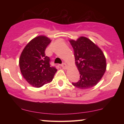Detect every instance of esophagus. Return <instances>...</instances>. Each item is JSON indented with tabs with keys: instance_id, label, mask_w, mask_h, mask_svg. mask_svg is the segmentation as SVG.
<instances>
[{
	"instance_id": "1",
	"label": "esophagus",
	"mask_w": 124,
	"mask_h": 124,
	"mask_svg": "<svg viewBox=\"0 0 124 124\" xmlns=\"http://www.w3.org/2000/svg\"><path fill=\"white\" fill-rule=\"evenodd\" d=\"M61 66H62V68H63V69H66V68H67V65H66V64L65 63H62V65H61Z\"/></svg>"
}]
</instances>
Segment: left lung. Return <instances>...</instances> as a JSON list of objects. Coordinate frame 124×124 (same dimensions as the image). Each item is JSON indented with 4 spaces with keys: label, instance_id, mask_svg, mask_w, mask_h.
<instances>
[{
    "label": "left lung",
    "instance_id": "left-lung-1",
    "mask_svg": "<svg viewBox=\"0 0 124 124\" xmlns=\"http://www.w3.org/2000/svg\"><path fill=\"white\" fill-rule=\"evenodd\" d=\"M73 48L75 64L80 78L72 85L80 89H89L95 86L101 79L106 70V59L101 49L85 37L77 40L70 39Z\"/></svg>",
    "mask_w": 124,
    "mask_h": 124
}]
</instances>
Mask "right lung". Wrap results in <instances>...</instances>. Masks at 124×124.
<instances>
[{"label": "right lung", "instance_id": "obj_1", "mask_svg": "<svg viewBox=\"0 0 124 124\" xmlns=\"http://www.w3.org/2000/svg\"><path fill=\"white\" fill-rule=\"evenodd\" d=\"M51 40L39 35L30 41L21 52L19 66L23 78L34 87H41L53 79L57 69L51 66L50 59L45 55L46 46Z\"/></svg>", "mask_w": 124, "mask_h": 124}]
</instances>
